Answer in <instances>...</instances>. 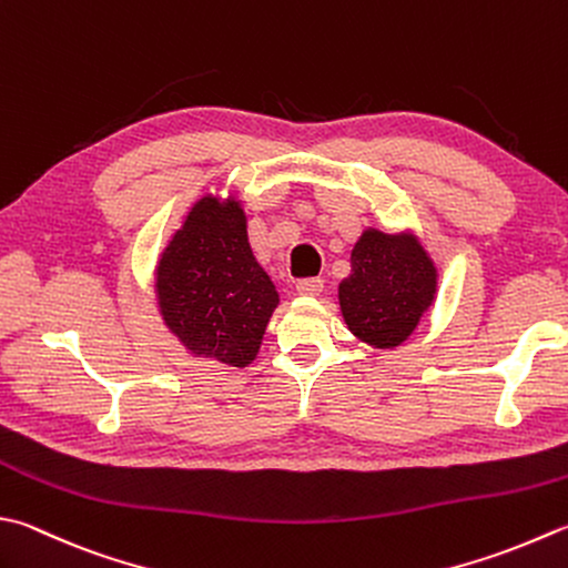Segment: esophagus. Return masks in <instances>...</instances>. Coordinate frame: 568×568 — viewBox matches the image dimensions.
Returning <instances> with one entry per match:
<instances>
[{
	"instance_id": "esophagus-1",
	"label": "esophagus",
	"mask_w": 568,
	"mask_h": 568,
	"mask_svg": "<svg viewBox=\"0 0 568 568\" xmlns=\"http://www.w3.org/2000/svg\"><path fill=\"white\" fill-rule=\"evenodd\" d=\"M322 287H325V281H322V277H307V281L297 283V295L317 297L322 293Z\"/></svg>"
}]
</instances>
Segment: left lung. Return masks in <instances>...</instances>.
Instances as JSON below:
<instances>
[{
	"label": "left lung",
	"instance_id": "8db88e82",
	"mask_svg": "<svg viewBox=\"0 0 568 568\" xmlns=\"http://www.w3.org/2000/svg\"><path fill=\"white\" fill-rule=\"evenodd\" d=\"M438 297V265L414 231L366 226L352 248V273L337 287L342 320L359 342L396 349Z\"/></svg>",
	"mask_w": 568,
	"mask_h": 568
}]
</instances>
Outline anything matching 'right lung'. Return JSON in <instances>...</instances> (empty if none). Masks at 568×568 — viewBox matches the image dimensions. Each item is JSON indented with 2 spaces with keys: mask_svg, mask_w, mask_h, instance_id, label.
I'll list each match as a JSON object with an SVG mask.
<instances>
[{
  "mask_svg": "<svg viewBox=\"0 0 568 568\" xmlns=\"http://www.w3.org/2000/svg\"><path fill=\"white\" fill-rule=\"evenodd\" d=\"M154 300L164 327L192 357L236 369L258 357L281 295L255 261L236 194L216 189L189 206L158 255Z\"/></svg>",
  "mask_w": 568,
  "mask_h": 568,
  "instance_id": "1",
  "label": "right lung"
}]
</instances>
